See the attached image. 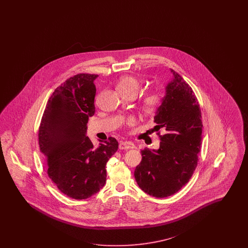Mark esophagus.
Segmentation results:
<instances>
[{
    "mask_svg": "<svg viewBox=\"0 0 248 248\" xmlns=\"http://www.w3.org/2000/svg\"><path fill=\"white\" fill-rule=\"evenodd\" d=\"M135 147V144L132 143V142L125 141V142H121L119 143V149L120 150H128V149H133Z\"/></svg>",
    "mask_w": 248,
    "mask_h": 248,
    "instance_id": "1",
    "label": "esophagus"
}]
</instances>
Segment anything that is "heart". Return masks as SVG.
<instances>
[{
	"instance_id": "b5f03b06",
	"label": "heart",
	"mask_w": 248,
	"mask_h": 248,
	"mask_svg": "<svg viewBox=\"0 0 248 248\" xmlns=\"http://www.w3.org/2000/svg\"><path fill=\"white\" fill-rule=\"evenodd\" d=\"M118 90L127 93H134L137 94L140 89V82L134 77V76H125L121 79L120 83H118ZM164 102V94L163 93L158 89L147 92L143 95L140 105L143 112L145 113H153L157 111ZM133 123V120L129 121Z\"/></svg>"
}]
</instances>
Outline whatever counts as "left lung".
Here are the masks:
<instances>
[{
  "mask_svg": "<svg viewBox=\"0 0 248 248\" xmlns=\"http://www.w3.org/2000/svg\"><path fill=\"white\" fill-rule=\"evenodd\" d=\"M164 102L155 116L158 150H141L135 180L146 194L164 198L178 192L195 172L202 143V115L195 93L173 69ZM163 127L164 135L158 132Z\"/></svg>",
  "mask_w": 248,
  "mask_h": 248,
  "instance_id": "left-lung-1",
  "label": "left lung"
}]
</instances>
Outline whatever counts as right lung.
Here are the masks:
<instances>
[{
    "mask_svg": "<svg viewBox=\"0 0 248 248\" xmlns=\"http://www.w3.org/2000/svg\"><path fill=\"white\" fill-rule=\"evenodd\" d=\"M97 76L78 74L57 87L47 102L38 133L48 176L62 194L77 200L103 188L106 163L118 149L113 137L94 147L86 136V124L95 112Z\"/></svg>",
    "mask_w": 248,
    "mask_h": 248,
    "instance_id": "obj_1",
    "label": "right lung"
}]
</instances>
